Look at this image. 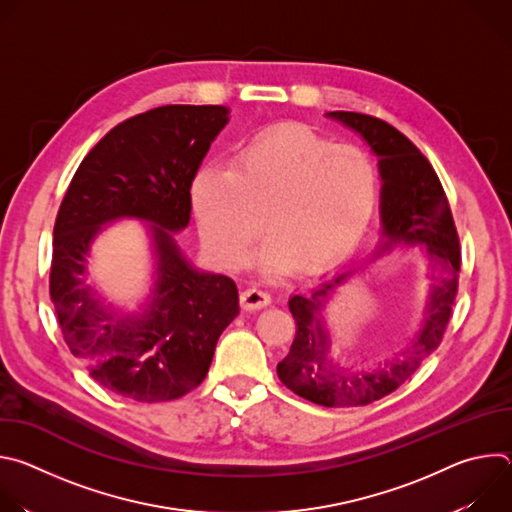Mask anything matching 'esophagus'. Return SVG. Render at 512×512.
Wrapping results in <instances>:
<instances>
[{
  "label": "esophagus",
  "instance_id": "esophagus-1",
  "mask_svg": "<svg viewBox=\"0 0 512 512\" xmlns=\"http://www.w3.org/2000/svg\"><path fill=\"white\" fill-rule=\"evenodd\" d=\"M271 304V294L261 287H249L241 294V308L245 310H261Z\"/></svg>",
  "mask_w": 512,
  "mask_h": 512
}]
</instances>
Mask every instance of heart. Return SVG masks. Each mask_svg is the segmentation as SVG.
Listing matches in <instances>:
<instances>
[{
  "instance_id": "heart-1",
  "label": "heart",
  "mask_w": 512,
  "mask_h": 512,
  "mask_svg": "<svg viewBox=\"0 0 512 512\" xmlns=\"http://www.w3.org/2000/svg\"><path fill=\"white\" fill-rule=\"evenodd\" d=\"M379 204V168L367 150L334 143L302 125L267 129L237 150L231 168L204 166L192 182L200 237L225 267L259 251L269 273L298 261L316 271L346 259L367 235Z\"/></svg>"
}]
</instances>
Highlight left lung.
Wrapping results in <instances>:
<instances>
[{"mask_svg":"<svg viewBox=\"0 0 512 512\" xmlns=\"http://www.w3.org/2000/svg\"><path fill=\"white\" fill-rule=\"evenodd\" d=\"M328 117L360 133L381 158L379 172L381 221L385 249L395 243L423 245L431 257V294L423 328L417 338L395 356L367 367H344L328 358L330 338L318 318L328 291L346 273L324 283L310 298L294 296L289 312L296 320V338L289 354L277 364V377L296 395L324 407H360L399 389L437 348L448 328L458 294L460 239L448 196L427 158L399 129L387 121L352 111H332Z\"/></svg>","mask_w":512,"mask_h":512,"instance_id":"8db88e82","label":"left lung"}]
</instances>
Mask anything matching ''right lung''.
Returning <instances> with one entry per match:
<instances>
[{"label": "right lung", "mask_w": 512, "mask_h": 512, "mask_svg": "<svg viewBox=\"0 0 512 512\" xmlns=\"http://www.w3.org/2000/svg\"><path fill=\"white\" fill-rule=\"evenodd\" d=\"M229 121L221 105H164L115 125L85 156L60 202L50 298L66 346L105 389L143 403L196 389L218 336L239 314L237 285L198 271L174 233L190 221V186ZM133 215L152 222L159 257L155 300L141 317L103 307L84 283L100 225Z\"/></svg>", "instance_id": "obj_1"}]
</instances>
